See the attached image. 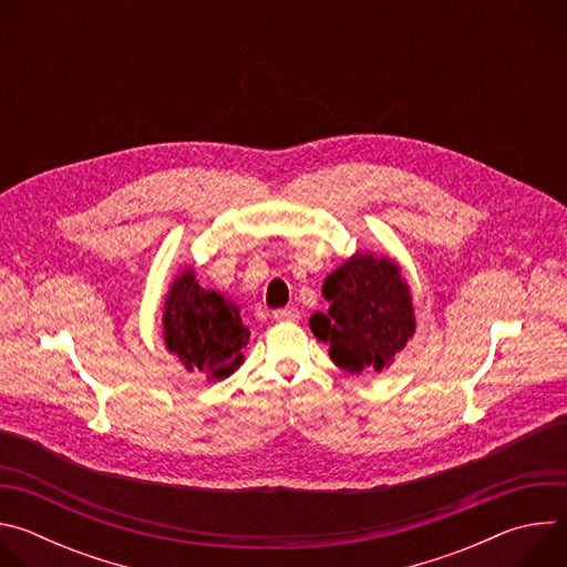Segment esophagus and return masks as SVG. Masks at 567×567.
Listing matches in <instances>:
<instances>
[{
    "instance_id": "34e87169",
    "label": "esophagus",
    "mask_w": 567,
    "mask_h": 567,
    "mask_svg": "<svg viewBox=\"0 0 567 567\" xmlns=\"http://www.w3.org/2000/svg\"><path fill=\"white\" fill-rule=\"evenodd\" d=\"M274 318H276V320H298L300 313H298V309L287 307V309H276V311H274Z\"/></svg>"
}]
</instances>
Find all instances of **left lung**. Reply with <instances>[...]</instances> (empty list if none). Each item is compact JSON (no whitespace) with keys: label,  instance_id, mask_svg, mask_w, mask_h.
Here are the masks:
<instances>
[{"label":"left lung","instance_id":"left-lung-1","mask_svg":"<svg viewBox=\"0 0 567 567\" xmlns=\"http://www.w3.org/2000/svg\"><path fill=\"white\" fill-rule=\"evenodd\" d=\"M322 298L330 309L311 313L309 328L350 374L390 368L415 337L413 293L392 258L359 249L326 278Z\"/></svg>","mask_w":567,"mask_h":567}]
</instances>
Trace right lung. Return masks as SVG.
<instances>
[{
    "mask_svg": "<svg viewBox=\"0 0 567 567\" xmlns=\"http://www.w3.org/2000/svg\"><path fill=\"white\" fill-rule=\"evenodd\" d=\"M164 343L179 363L199 370L208 381L233 374L249 343V328L239 318V307L226 296L204 289L195 269L184 267L171 282L164 300Z\"/></svg>",
    "mask_w": 567,
    "mask_h": 567,
    "instance_id": "add662e5",
    "label": "right lung"
}]
</instances>
